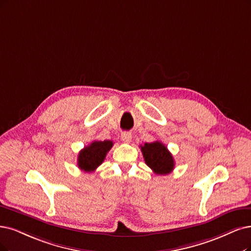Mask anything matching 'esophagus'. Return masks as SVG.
Wrapping results in <instances>:
<instances>
[{
    "mask_svg": "<svg viewBox=\"0 0 251 251\" xmlns=\"http://www.w3.org/2000/svg\"><path fill=\"white\" fill-rule=\"evenodd\" d=\"M121 138H122V141L125 143H130L132 140V135L130 132H123L121 134Z\"/></svg>",
    "mask_w": 251,
    "mask_h": 251,
    "instance_id": "34e87169",
    "label": "esophagus"
}]
</instances>
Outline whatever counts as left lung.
<instances>
[{"instance_id": "8db88e82", "label": "left lung", "mask_w": 251, "mask_h": 251, "mask_svg": "<svg viewBox=\"0 0 251 251\" xmlns=\"http://www.w3.org/2000/svg\"><path fill=\"white\" fill-rule=\"evenodd\" d=\"M146 164L158 175H168L173 172L175 161L173 155L161 142L145 143L141 146Z\"/></svg>"}]
</instances>
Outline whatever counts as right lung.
Masks as SVG:
<instances>
[{
    "label": "right lung",
    "instance_id": "obj_1",
    "mask_svg": "<svg viewBox=\"0 0 251 251\" xmlns=\"http://www.w3.org/2000/svg\"><path fill=\"white\" fill-rule=\"evenodd\" d=\"M114 143L111 141H94L85 147L78 153V168L87 173L94 172L103 162L107 152L111 149Z\"/></svg>",
    "mask_w": 251,
    "mask_h": 251
}]
</instances>
